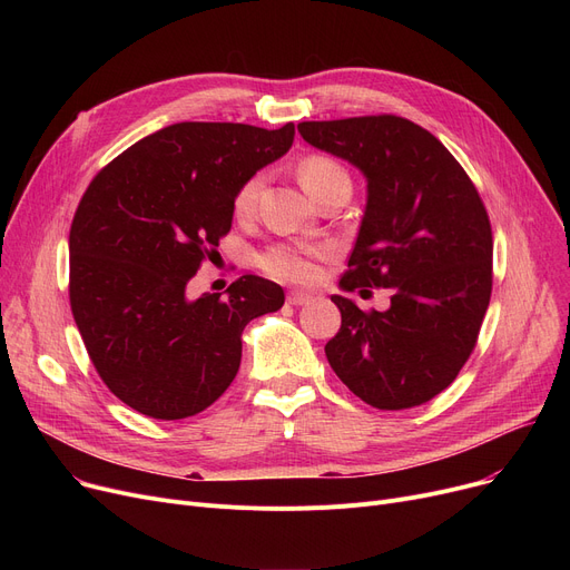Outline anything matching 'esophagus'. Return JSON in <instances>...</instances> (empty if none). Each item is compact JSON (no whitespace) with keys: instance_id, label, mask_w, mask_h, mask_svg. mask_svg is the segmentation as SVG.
<instances>
[{"instance_id":"obj_1","label":"esophagus","mask_w":570,"mask_h":570,"mask_svg":"<svg viewBox=\"0 0 570 570\" xmlns=\"http://www.w3.org/2000/svg\"><path fill=\"white\" fill-rule=\"evenodd\" d=\"M286 301H288V305H295V307H297V305H307V303L312 301V295H309V293H303V291H291Z\"/></svg>"}]
</instances>
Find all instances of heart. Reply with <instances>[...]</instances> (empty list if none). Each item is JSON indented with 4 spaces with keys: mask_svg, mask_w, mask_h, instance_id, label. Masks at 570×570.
Segmentation results:
<instances>
[{
    "mask_svg": "<svg viewBox=\"0 0 570 570\" xmlns=\"http://www.w3.org/2000/svg\"><path fill=\"white\" fill-rule=\"evenodd\" d=\"M297 179L305 187V191L321 203L327 194L337 189H351L348 170L333 157L312 153L297 161ZM263 187V175H249L243 185L237 187L233 196V213L237 217H252L258 194ZM335 256L333 245H314V247H297V245H273L263 254H258L256 263L265 275L293 282V284H312L318 279V261H327Z\"/></svg>",
    "mask_w": 570,
    "mask_h": 570,
    "instance_id": "heart-1",
    "label": "heart"
}]
</instances>
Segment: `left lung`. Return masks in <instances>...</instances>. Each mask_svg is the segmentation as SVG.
Segmentation results:
<instances>
[{
    "instance_id": "left-lung-1",
    "label": "left lung",
    "mask_w": 570,
    "mask_h": 570,
    "mask_svg": "<svg viewBox=\"0 0 570 570\" xmlns=\"http://www.w3.org/2000/svg\"><path fill=\"white\" fill-rule=\"evenodd\" d=\"M301 136L367 177V207L342 288H391L385 312L333 295L340 333L327 363L374 409L421 406L475 348L492 295V226L460 161L397 115L301 122Z\"/></svg>"
}]
</instances>
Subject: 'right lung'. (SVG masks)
<instances>
[{"mask_svg":"<svg viewBox=\"0 0 570 570\" xmlns=\"http://www.w3.org/2000/svg\"><path fill=\"white\" fill-rule=\"evenodd\" d=\"M295 125L177 122L134 142L82 194L69 233V301L108 391L157 421L217 402L239 370L243 331L284 291L256 275L226 297H187L233 222V196L293 145Z\"/></svg>","mask_w":570,"mask_h":570,"instance_id":"obj_1","label":"right lung"}]
</instances>
